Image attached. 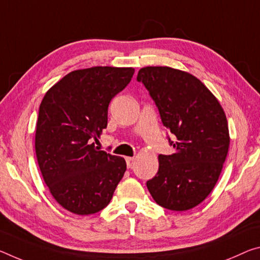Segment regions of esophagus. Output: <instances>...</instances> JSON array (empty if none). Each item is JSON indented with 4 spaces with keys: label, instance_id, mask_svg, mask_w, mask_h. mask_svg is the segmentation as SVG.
I'll use <instances>...</instances> for the list:
<instances>
[{
    "label": "esophagus",
    "instance_id": "esophagus-1",
    "mask_svg": "<svg viewBox=\"0 0 260 260\" xmlns=\"http://www.w3.org/2000/svg\"><path fill=\"white\" fill-rule=\"evenodd\" d=\"M126 163H127V168H132L134 163V157H126Z\"/></svg>",
    "mask_w": 260,
    "mask_h": 260
}]
</instances>
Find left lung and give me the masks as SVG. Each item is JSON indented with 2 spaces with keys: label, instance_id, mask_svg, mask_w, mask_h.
I'll use <instances>...</instances> for the list:
<instances>
[{
  "label": "left lung",
  "instance_id": "obj_1",
  "mask_svg": "<svg viewBox=\"0 0 260 260\" xmlns=\"http://www.w3.org/2000/svg\"><path fill=\"white\" fill-rule=\"evenodd\" d=\"M158 108L163 125L176 137L175 152L158 155V171L148 180L154 200L170 211L196 207L208 197L230 145L228 121L217 98L192 74L167 66L138 73Z\"/></svg>",
  "mask_w": 260,
  "mask_h": 260
}]
</instances>
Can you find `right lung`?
<instances>
[{"label": "right lung", "instance_id": "add662e5", "mask_svg": "<svg viewBox=\"0 0 260 260\" xmlns=\"http://www.w3.org/2000/svg\"><path fill=\"white\" fill-rule=\"evenodd\" d=\"M132 67H91L69 73L41 101L36 155L56 203L77 215L102 211L126 171V160L94 146L108 126L112 98L126 88Z\"/></svg>", "mask_w": 260, "mask_h": 260}]
</instances>
